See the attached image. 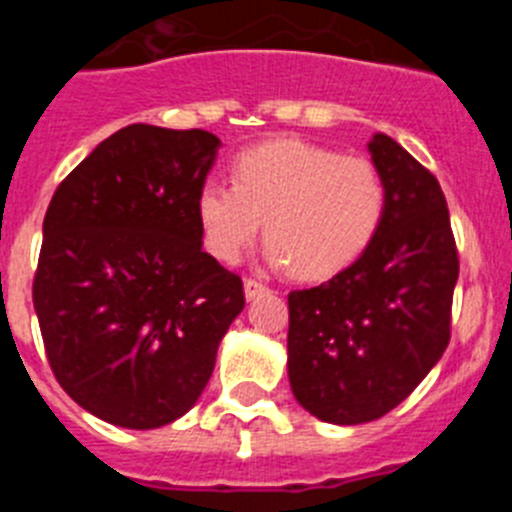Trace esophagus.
I'll return each mask as SVG.
<instances>
[{
    "mask_svg": "<svg viewBox=\"0 0 512 512\" xmlns=\"http://www.w3.org/2000/svg\"><path fill=\"white\" fill-rule=\"evenodd\" d=\"M243 292H246V300H256V297L266 295L269 289L261 282H256V279H246V282H243Z\"/></svg>",
    "mask_w": 512,
    "mask_h": 512,
    "instance_id": "obj_1",
    "label": "esophagus"
}]
</instances>
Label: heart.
I'll use <instances>...</instances> for the list:
<instances>
[{
	"mask_svg": "<svg viewBox=\"0 0 512 512\" xmlns=\"http://www.w3.org/2000/svg\"><path fill=\"white\" fill-rule=\"evenodd\" d=\"M387 212V184L372 161L305 140H271L233 164V184H202V241L235 264L266 225V259L300 279L333 277L372 246Z\"/></svg>",
	"mask_w": 512,
	"mask_h": 512,
	"instance_id": "b5f03b06",
	"label": "heart"
}]
</instances>
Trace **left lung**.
<instances>
[{
    "label": "left lung",
    "instance_id": "1",
    "mask_svg": "<svg viewBox=\"0 0 512 512\" xmlns=\"http://www.w3.org/2000/svg\"><path fill=\"white\" fill-rule=\"evenodd\" d=\"M366 148L387 184L377 238L320 287L289 292V387L333 425L382 418L423 382L449 346L459 279L436 176L390 135Z\"/></svg>",
    "mask_w": 512,
    "mask_h": 512
}]
</instances>
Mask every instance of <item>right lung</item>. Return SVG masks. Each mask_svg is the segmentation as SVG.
Wrapping results in <instances>:
<instances>
[{"mask_svg":"<svg viewBox=\"0 0 512 512\" xmlns=\"http://www.w3.org/2000/svg\"><path fill=\"white\" fill-rule=\"evenodd\" d=\"M207 130L128 125L53 194L33 305L66 395L133 431L194 408L243 282L202 251L197 194L217 158Z\"/></svg>","mask_w":512,"mask_h":512,"instance_id":"add662e5","label":"right lung"}]
</instances>
